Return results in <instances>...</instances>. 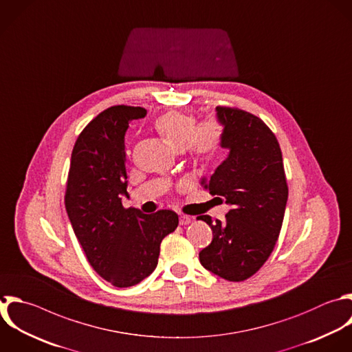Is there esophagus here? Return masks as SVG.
<instances>
[{
	"mask_svg": "<svg viewBox=\"0 0 352 352\" xmlns=\"http://www.w3.org/2000/svg\"><path fill=\"white\" fill-rule=\"evenodd\" d=\"M192 221V219L190 217V216H180L179 217V224L180 226H187V224H190Z\"/></svg>",
	"mask_w": 352,
	"mask_h": 352,
	"instance_id": "esophagus-1",
	"label": "esophagus"
}]
</instances>
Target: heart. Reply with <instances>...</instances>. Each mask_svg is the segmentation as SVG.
Instances as JSON below:
<instances>
[{"label": "heart", "mask_w": 352, "mask_h": 352, "mask_svg": "<svg viewBox=\"0 0 352 352\" xmlns=\"http://www.w3.org/2000/svg\"><path fill=\"white\" fill-rule=\"evenodd\" d=\"M160 135L176 150L186 151L197 161L214 157L223 142V126L214 117L197 122L195 117L183 111H168L155 121Z\"/></svg>", "instance_id": "1"}]
</instances>
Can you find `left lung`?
<instances>
[{
	"instance_id": "8db88e82",
	"label": "left lung",
	"mask_w": 352,
	"mask_h": 352,
	"mask_svg": "<svg viewBox=\"0 0 352 352\" xmlns=\"http://www.w3.org/2000/svg\"><path fill=\"white\" fill-rule=\"evenodd\" d=\"M223 126L221 147L228 157L201 184L220 195L231 209L226 220H204L212 228L210 245L199 252L201 264L232 282L256 274L270 257L283 221L287 184L279 143L256 116L232 107H216ZM221 199V202H223Z\"/></svg>"
}]
</instances>
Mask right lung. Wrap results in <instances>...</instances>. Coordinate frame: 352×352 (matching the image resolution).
I'll return each instance as SVG.
<instances>
[{
  "instance_id": "obj_1",
  "label": "right lung",
  "mask_w": 352,
  "mask_h": 352,
  "mask_svg": "<svg viewBox=\"0 0 352 352\" xmlns=\"http://www.w3.org/2000/svg\"><path fill=\"white\" fill-rule=\"evenodd\" d=\"M147 110L113 106L94 118L80 133L66 188V210L74 234L92 268L117 287L147 278L158 264L160 245L179 224L173 210L144 214L125 209V133L132 120Z\"/></svg>"
}]
</instances>
